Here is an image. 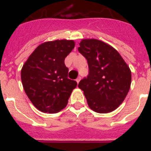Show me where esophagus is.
I'll list each match as a JSON object with an SVG mask.
<instances>
[{
  "label": "esophagus",
  "instance_id": "obj_1",
  "mask_svg": "<svg viewBox=\"0 0 151 151\" xmlns=\"http://www.w3.org/2000/svg\"><path fill=\"white\" fill-rule=\"evenodd\" d=\"M80 80H81V77H78V78H76V82L78 83H79V81H80Z\"/></svg>",
  "mask_w": 151,
  "mask_h": 151
}]
</instances>
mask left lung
<instances>
[{
	"mask_svg": "<svg viewBox=\"0 0 151 151\" xmlns=\"http://www.w3.org/2000/svg\"><path fill=\"white\" fill-rule=\"evenodd\" d=\"M78 50L88 60L89 75L78 88L90 109L97 113L113 111L124 102L131 85L129 66L115 48L96 39H84Z\"/></svg>",
	"mask_w": 151,
	"mask_h": 151,
	"instance_id": "left-lung-1",
	"label": "left lung"
}]
</instances>
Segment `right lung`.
<instances>
[{"label": "right lung", "mask_w": 151, "mask_h": 151, "mask_svg": "<svg viewBox=\"0 0 151 151\" xmlns=\"http://www.w3.org/2000/svg\"><path fill=\"white\" fill-rule=\"evenodd\" d=\"M75 47L73 40H57L36 48L24 63L21 78L24 92L38 110L53 114L64 109L77 82L67 78L64 60Z\"/></svg>", "instance_id": "right-lung-1"}]
</instances>
